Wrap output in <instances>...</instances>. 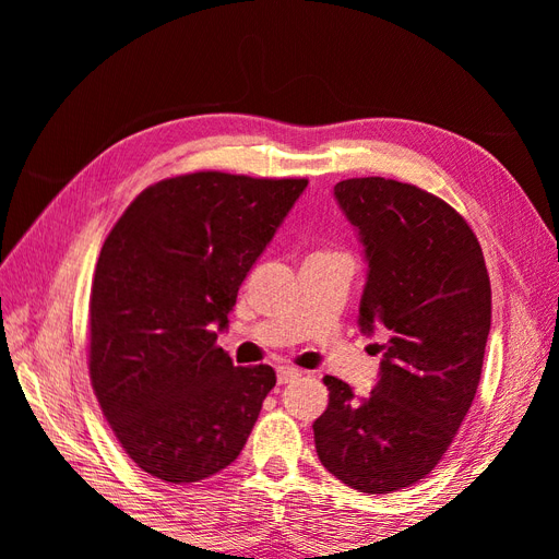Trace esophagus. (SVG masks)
Here are the masks:
<instances>
[{"instance_id": "obj_1", "label": "esophagus", "mask_w": 559, "mask_h": 559, "mask_svg": "<svg viewBox=\"0 0 559 559\" xmlns=\"http://www.w3.org/2000/svg\"><path fill=\"white\" fill-rule=\"evenodd\" d=\"M296 378H300V370L298 368H294V366H277V382L280 384H286V382H292Z\"/></svg>"}]
</instances>
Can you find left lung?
I'll list each match as a JSON object with an SVG mask.
<instances>
[{
  "label": "left lung",
  "instance_id": "1",
  "mask_svg": "<svg viewBox=\"0 0 559 559\" xmlns=\"http://www.w3.org/2000/svg\"><path fill=\"white\" fill-rule=\"evenodd\" d=\"M357 226L368 275L364 333L389 331L380 380L357 399L324 378L329 405L314 419L319 462L366 495L421 480L443 460L478 392L492 289L476 233L445 200L384 177L335 183Z\"/></svg>",
  "mask_w": 559,
  "mask_h": 559
}]
</instances>
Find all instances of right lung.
I'll return each mask as SVG.
<instances>
[{"label":"right lung","mask_w":559,"mask_h":559,"mask_svg":"<svg viewBox=\"0 0 559 559\" xmlns=\"http://www.w3.org/2000/svg\"><path fill=\"white\" fill-rule=\"evenodd\" d=\"M308 179L191 173L148 186L109 230L88 317L91 384L148 476L186 485L238 460L275 370L216 347L251 265Z\"/></svg>","instance_id":"1"}]
</instances>
